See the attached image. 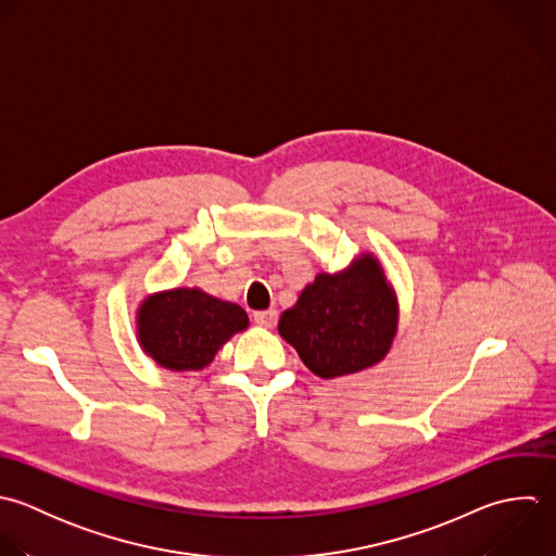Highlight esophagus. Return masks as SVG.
<instances>
[{
    "label": "esophagus",
    "mask_w": 556,
    "mask_h": 556,
    "mask_svg": "<svg viewBox=\"0 0 556 556\" xmlns=\"http://www.w3.org/2000/svg\"><path fill=\"white\" fill-rule=\"evenodd\" d=\"M253 320L262 327H273L275 320H277V312L275 309H264V312H255L253 314Z\"/></svg>",
    "instance_id": "34e87169"
}]
</instances>
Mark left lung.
Masks as SVG:
<instances>
[{"mask_svg": "<svg viewBox=\"0 0 556 556\" xmlns=\"http://www.w3.org/2000/svg\"><path fill=\"white\" fill-rule=\"evenodd\" d=\"M279 333L323 379L375 366L396 333V299L379 262L364 255L338 275L320 273L279 320Z\"/></svg>", "mask_w": 556, "mask_h": 556, "instance_id": "left-lung-1", "label": "left lung"}]
</instances>
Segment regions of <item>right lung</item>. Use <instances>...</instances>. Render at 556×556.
Here are the masks:
<instances>
[{
	"label": "right lung",
	"instance_id": "1",
	"mask_svg": "<svg viewBox=\"0 0 556 556\" xmlns=\"http://www.w3.org/2000/svg\"><path fill=\"white\" fill-rule=\"evenodd\" d=\"M247 325L249 316L240 305L218 301L197 288L153 294L138 312L142 349L170 370L205 368L218 349Z\"/></svg>",
	"mask_w": 556,
	"mask_h": 556
}]
</instances>
